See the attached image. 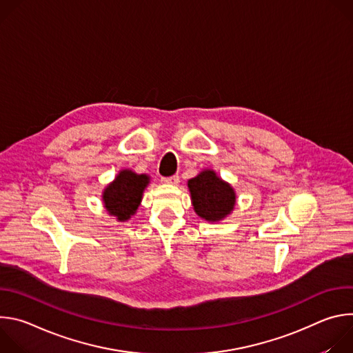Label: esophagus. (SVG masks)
Here are the masks:
<instances>
[{
    "mask_svg": "<svg viewBox=\"0 0 353 353\" xmlns=\"http://www.w3.org/2000/svg\"><path fill=\"white\" fill-rule=\"evenodd\" d=\"M180 181V177L179 176H170V177H162V183L165 184H179Z\"/></svg>",
    "mask_w": 353,
    "mask_h": 353,
    "instance_id": "1",
    "label": "esophagus"
}]
</instances>
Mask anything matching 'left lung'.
Instances as JSON below:
<instances>
[{
    "mask_svg": "<svg viewBox=\"0 0 353 353\" xmlns=\"http://www.w3.org/2000/svg\"><path fill=\"white\" fill-rule=\"evenodd\" d=\"M194 212L207 222H219L236 205V191L215 170L204 169L187 183Z\"/></svg>",
    "mask_w": 353,
    "mask_h": 353,
    "instance_id": "obj_1",
    "label": "left lung"
}]
</instances>
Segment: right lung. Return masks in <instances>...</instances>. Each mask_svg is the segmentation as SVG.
Listing matches in <instances>:
<instances>
[{
  "label": "right lung",
  "mask_w": 353,
  "mask_h": 353,
  "mask_svg": "<svg viewBox=\"0 0 353 353\" xmlns=\"http://www.w3.org/2000/svg\"><path fill=\"white\" fill-rule=\"evenodd\" d=\"M149 183L150 177L148 174H138L131 169L120 170L102 192L103 207L108 214L119 222L128 221L137 214Z\"/></svg>",
  "instance_id": "right-lung-1"
}]
</instances>
